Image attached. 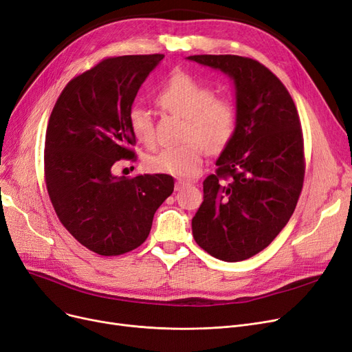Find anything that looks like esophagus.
<instances>
[{"label":"esophagus","mask_w":352,"mask_h":352,"mask_svg":"<svg viewBox=\"0 0 352 352\" xmlns=\"http://www.w3.org/2000/svg\"><path fill=\"white\" fill-rule=\"evenodd\" d=\"M188 186H191L190 181H186V179H177V181H175V190H177V191L183 190L184 187H188Z\"/></svg>","instance_id":"34e87169"}]
</instances>
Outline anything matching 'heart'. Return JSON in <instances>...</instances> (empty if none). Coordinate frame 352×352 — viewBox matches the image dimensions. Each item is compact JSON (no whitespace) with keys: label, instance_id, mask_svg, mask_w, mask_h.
Masks as SVG:
<instances>
[{"label":"heart","instance_id":"1","mask_svg":"<svg viewBox=\"0 0 352 352\" xmlns=\"http://www.w3.org/2000/svg\"><path fill=\"white\" fill-rule=\"evenodd\" d=\"M156 100L164 110L184 117L186 142L146 156L145 166L149 173L191 178L200 171L204 149L222 152L236 135V104L230 98L214 97L212 85L187 72H175L161 87ZM129 123L138 142L148 148L155 145L153 120L146 107L133 106Z\"/></svg>","mask_w":352,"mask_h":352}]
</instances>
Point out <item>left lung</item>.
Wrapping results in <instances>:
<instances>
[{"mask_svg":"<svg viewBox=\"0 0 352 352\" xmlns=\"http://www.w3.org/2000/svg\"><path fill=\"white\" fill-rule=\"evenodd\" d=\"M190 60L228 74L236 91L238 130L204 179L192 217L200 248L226 263L261 252L290 220L305 179L303 132L294 101L255 59L194 55Z\"/></svg>","mask_w":352,"mask_h":352,"instance_id":"8db88e82","label":"left lung"}]
</instances>
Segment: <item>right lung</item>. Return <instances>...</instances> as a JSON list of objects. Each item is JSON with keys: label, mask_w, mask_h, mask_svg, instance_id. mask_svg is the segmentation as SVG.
<instances>
[{"label": "right lung", "mask_w": 352, "mask_h": 352, "mask_svg": "<svg viewBox=\"0 0 352 352\" xmlns=\"http://www.w3.org/2000/svg\"><path fill=\"white\" fill-rule=\"evenodd\" d=\"M162 59L161 54L102 59L72 78L49 117V199L65 229L98 255L116 256L140 246L155 212L174 191L168 174H111L117 161L136 158L129 113L140 85Z\"/></svg>", "instance_id": "add662e5"}]
</instances>
